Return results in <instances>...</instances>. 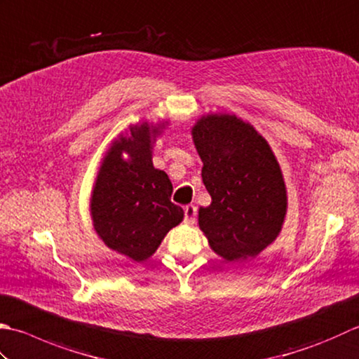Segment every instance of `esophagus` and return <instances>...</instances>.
<instances>
[{"label": "esophagus", "mask_w": 359, "mask_h": 359, "mask_svg": "<svg viewBox=\"0 0 359 359\" xmlns=\"http://www.w3.org/2000/svg\"><path fill=\"white\" fill-rule=\"evenodd\" d=\"M185 212V222L187 224H194L196 219H198V208H196L194 205H187L184 208Z\"/></svg>", "instance_id": "1"}]
</instances>
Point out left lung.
<instances>
[{
  "mask_svg": "<svg viewBox=\"0 0 359 359\" xmlns=\"http://www.w3.org/2000/svg\"><path fill=\"white\" fill-rule=\"evenodd\" d=\"M212 203L199 210L210 248L227 259L255 257L282 230L286 188L268 142L235 115H208L193 128Z\"/></svg>",
  "mask_w": 359,
  "mask_h": 359,
  "instance_id": "1",
  "label": "left lung"
}]
</instances>
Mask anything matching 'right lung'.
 <instances>
[{
    "label": "right lung",
    "instance_id": "add662e5",
    "mask_svg": "<svg viewBox=\"0 0 359 359\" xmlns=\"http://www.w3.org/2000/svg\"><path fill=\"white\" fill-rule=\"evenodd\" d=\"M171 194L170 177L152 165L151 128L133 126L130 137L110 147L97 175L91 198L96 233L111 250L143 262L184 219V210L171 202Z\"/></svg>",
    "mask_w": 359,
    "mask_h": 359
}]
</instances>
